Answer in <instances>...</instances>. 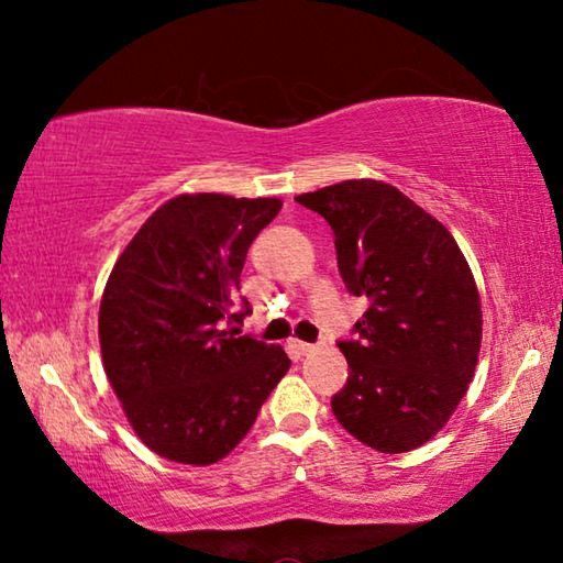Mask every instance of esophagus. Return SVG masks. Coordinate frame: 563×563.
I'll use <instances>...</instances> for the list:
<instances>
[{
	"label": "esophagus",
	"instance_id": "esophagus-1",
	"mask_svg": "<svg viewBox=\"0 0 563 563\" xmlns=\"http://www.w3.org/2000/svg\"><path fill=\"white\" fill-rule=\"evenodd\" d=\"M290 350L295 352V355H310V352H312V350H316V347H312V345H310V342L290 340Z\"/></svg>",
	"mask_w": 563,
	"mask_h": 563
}]
</instances>
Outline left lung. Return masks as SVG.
I'll list each match as a JSON object with an SVG mask.
<instances>
[{
	"label": "left lung",
	"instance_id": "obj_1",
	"mask_svg": "<svg viewBox=\"0 0 563 563\" xmlns=\"http://www.w3.org/2000/svg\"><path fill=\"white\" fill-rule=\"evenodd\" d=\"M335 233L350 295L369 300L350 340L332 415L362 444L399 454L442 430L474 377L482 305L446 228L383 180H342L295 198Z\"/></svg>",
	"mask_w": 563,
	"mask_h": 563
}]
</instances>
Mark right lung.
<instances>
[{
	"label": "right lung",
	"mask_w": 563,
	"mask_h": 563,
	"mask_svg": "<svg viewBox=\"0 0 563 563\" xmlns=\"http://www.w3.org/2000/svg\"><path fill=\"white\" fill-rule=\"evenodd\" d=\"M278 198H170L141 225L109 275L99 310L103 369L133 432L180 464H213L251 430L288 373L278 345L228 330L247 247Z\"/></svg>",
	"instance_id": "add662e5"
}]
</instances>
